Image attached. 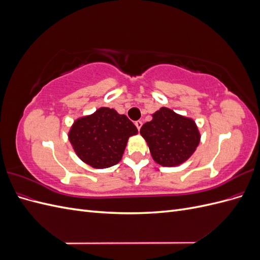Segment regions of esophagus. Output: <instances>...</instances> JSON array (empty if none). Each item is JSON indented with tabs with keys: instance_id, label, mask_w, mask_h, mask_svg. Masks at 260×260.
Here are the masks:
<instances>
[{
	"instance_id": "34e87169",
	"label": "esophagus",
	"mask_w": 260,
	"mask_h": 260,
	"mask_svg": "<svg viewBox=\"0 0 260 260\" xmlns=\"http://www.w3.org/2000/svg\"><path fill=\"white\" fill-rule=\"evenodd\" d=\"M136 127L138 128V130H140V129H141V127H142V121H141V120L136 121Z\"/></svg>"
}]
</instances>
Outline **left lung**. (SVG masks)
I'll return each instance as SVG.
<instances>
[{
	"mask_svg": "<svg viewBox=\"0 0 260 260\" xmlns=\"http://www.w3.org/2000/svg\"><path fill=\"white\" fill-rule=\"evenodd\" d=\"M148 144L153 159L164 167H174L185 161L200 143V132L195 122L161 107L153 119L140 130Z\"/></svg>",
	"mask_w": 260,
	"mask_h": 260,
	"instance_id": "obj_1",
	"label": "left lung"
}]
</instances>
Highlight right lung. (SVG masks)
Returning a JSON list of instances; mask_svg holds the SVG:
<instances>
[{
  "label": "right lung",
  "instance_id": "add662e5",
  "mask_svg": "<svg viewBox=\"0 0 260 260\" xmlns=\"http://www.w3.org/2000/svg\"><path fill=\"white\" fill-rule=\"evenodd\" d=\"M138 129L125 115L102 107L76 120L69 141L79 158L93 168H107L120 161L128 139Z\"/></svg>",
  "mask_w": 260,
  "mask_h": 260
}]
</instances>
